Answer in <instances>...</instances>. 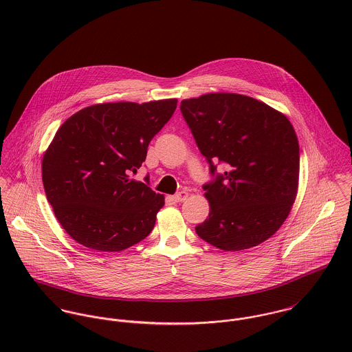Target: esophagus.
Returning <instances> with one entry per match:
<instances>
[{
    "instance_id": "esophagus-1",
    "label": "esophagus",
    "mask_w": 352,
    "mask_h": 352,
    "mask_svg": "<svg viewBox=\"0 0 352 352\" xmlns=\"http://www.w3.org/2000/svg\"><path fill=\"white\" fill-rule=\"evenodd\" d=\"M188 197H189L188 192H179L178 195H173V199H174L175 202H182V201H185Z\"/></svg>"
}]
</instances>
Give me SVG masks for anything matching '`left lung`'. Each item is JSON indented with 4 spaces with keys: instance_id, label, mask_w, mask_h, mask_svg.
<instances>
[{
    "instance_id": "obj_1",
    "label": "left lung",
    "mask_w": 352,
    "mask_h": 352,
    "mask_svg": "<svg viewBox=\"0 0 352 352\" xmlns=\"http://www.w3.org/2000/svg\"><path fill=\"white\" fill-rule=\"evenodd\" d=\"M201 154L227 164L204 186L209 217L197 234L223 251H243L272 237L298 192L300 147L282 112L237 93H206L181 102Z\"/></svg>"
}]
</instances>
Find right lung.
Returning <instances> with one entry per match:
<instances>
[{"label": "right lung", "instance_id": "1", "mask_svg": "<svg viewBox=\"0 0 352 352\" xmlns=\"http://www.w3.org/2000/svg\"><path fill=\"white\" fill-rule=\"evenodd\" d=\"M177 102L96 104L59 126L43 155L41 178L55 217L77 243L118 252L151 234L164 195L131 174Z\"/></svg>", "mask_w": 352, "mask_h": 352}]
</instances>
